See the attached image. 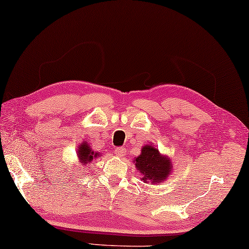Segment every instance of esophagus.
I'll list each match as a JSON object with an SVG mask.
<instances>
[{
    "instance_id": "esophagus-1",
    "label": "esophagus",
    "mask_w": 249,
    "mask_h": 249,
    "mask_svg": "<svg viewBox=\"0 0 249 249\" xmlns=\"http://www.w3.org/2000/svg\"><path fill=\"white\" fill-rule=\"evenodd\" d=\"M124 154H125V150L124 148H116V150H114V155L119 157V158H122V157L124 156Z\"/></svg>"
}]
</instances>
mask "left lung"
I'll return each mask as SVG.
<instances>
[{"label":"left lung","instance_id":"8db88e82","mask_svg":"<svg viewBox=\"0 0 249 249\" xmlns=\"http://www.w3.org/2000/svg\"><path fill=\"white\" fill-rule=\"evenodd\" d=\"M133 162L141 174L142 180L148 183H159L166 180L173 170L170 159L167 156H162L158 149L151 144L142 147L140 156H138Z\"/></svg>","mask_w":249,"mask_h":249}]
</instances>
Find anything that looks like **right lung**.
Here are the masks:
<instances>
[{"instance_id": "obj_1", "label": "right lung", "mask_w": 249, "mask_h": 249, "mask_svg": "<svg viewBox=\"0 0 249 249\" xmlns=\"http://www.w3.org/2000/svg\"><path fill=\"white\" fill-rule=\"evenodd\" d=\"M98 156H99L98 152H94L92 149L90 148L89 143H88L87 141H85V142H82L79 146L78 157H79L80 162H81L82 164L90 163L94 158H97Z\"/></svg>"}]
</instances>
